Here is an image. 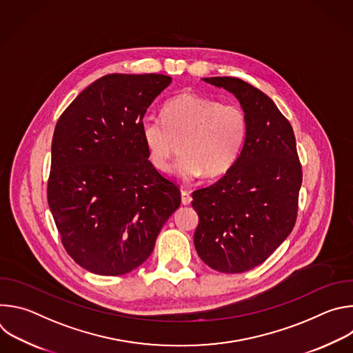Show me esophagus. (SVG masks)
I'll list each match as a JSON object with an SVG mask.
<instances>
[{"mask_svg":"<svg viewBox=\"0 0 353 353\" xmlns=\"http://www.w3.org/2000/svg\"><path fill=\"white\" fill-rule=\"evenodd\" d=\"M191 201H192V196H191L190 191L185 190V188H183V190H181V204H183V205H190Z\"/></svg>","mask_w":353,"mask_h":353,"instance_id":"obj_1","label":"esophagus"}]
</instances>
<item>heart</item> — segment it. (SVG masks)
<instances>
[{
  "mask_svg": "<svg viewBox=\"0 0 353 353\" xmlns=\"http://www.w3.org/2000/svg\"><path fill=\"white\" fill-rule=\"evenodd\" d=\"M248 134L245 110L236 103L192 92L169 99L161 119H145L141 137L152 165L166 173L177 143L183 155L176 172L183 180L225 174L239 159Z\"/></svg>",
  "mask_w": 353,
  "mask_h": 353,
  "instance_id": "1",
  "label": "heart"
}]
</instances>
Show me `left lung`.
I'll list each match as a JSON object with an SVG mask.
<instances>
[{
  "label": "left lung",
  "mask_w": 353,
  "mask_h": 353,
  "mask_svg": "<svg viewBox=\"0 0 353 353\" xmlns=\"http://www.w3.org/2000/svg\"><path fill=\"white\" fill-rule=\"evenodd\" d=\"M204 81L237 97L248 134L226 174L192 192L194 245L212 270L240 274L263 264L290 234L303 174L293 128L264 92L233 77Z\"/></svg>",
  "instance_id": "obj_1"
}]
</instances>
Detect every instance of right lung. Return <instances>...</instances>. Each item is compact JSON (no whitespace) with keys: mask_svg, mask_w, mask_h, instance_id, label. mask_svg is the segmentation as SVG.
Wrapping results in <instances>:
<instances>
[{"mask_svg":"<svg viewBox=\"0 0 353 353\" xmlns=\"http://www.w3.org/2000/svg\"><path fill=\"white\" fill-rule=\"evenodd\" d=\"M172 78L110 74L83 89L60 116L47 201L70 257L117 276L139 267L180 207L179 187L148 161L146 109Z\"/></svg>","mask_w":353,"mask_h":353,"instance_id":"1","label":"right lung"}]
</instances>
